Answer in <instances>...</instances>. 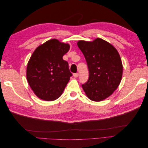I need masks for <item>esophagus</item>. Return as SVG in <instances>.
<instances>
[{
	"mask_svg": "<svg viewBox=\"0 0 148 148\" xmlns=\"http://www.w3.org/2000/svg\"><path fill=\"white\" fill-rule=\"evenodd\" d=\"M73 77H74L75 78H78V77H79V74H78V73H74V74H73Z\"/></svg>",
	"mask_w": 148,
	"mask_h": 148,
	"instance_id": "34e87169",
	"label": "esophagus"
}]
</instances>
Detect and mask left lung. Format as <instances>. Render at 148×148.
<instances>
[{
	"instance_id": "8db88e82",
	"label": "left lung",
	"mask_w": 148,
	"mask_h": 148,
	"mask_svg": "<svg viewBox=\"0 0 148 148\" xmlns=\"http://www.w3.org/2000/svg\"><path fill=\"white\" fill-rule=\"evenodd\" d=\"M78 46L86 59L89 78L82 88L89 99L101 101L109 97L120 84L123 66L118 51L101 38L79 41Z\"/></svg>"
}]
</instances>
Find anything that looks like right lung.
I'll return each mask as SVG.
<instances>
[{
  "instance_id": "1",
  "label": "right lung",
  "mask_w": 148,
  "mask_h": 148,
  "mask_svg": "<svg viewBox=\"0 0 148 148\" xmlns=\"http://www.w3.org/2000/svg\"><path fill=\"white\" fill-rule=\"evenodd\" d=\"M70 45L53 39L39 46L33 53L27 65L26 78L39 98L54 101L63 92L72 76L63 56Z\"/></svg>"
}]
</instances>
